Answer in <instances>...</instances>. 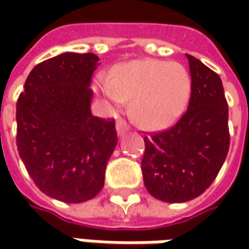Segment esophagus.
Instances as JSON below:
<instances>
[{"instance_id": "obj_1", "label": "esophagus", "mask_w": 249, "mask_h": 249, "mask_svg": "<svg viewBox=\"0 0 249 249\" xmlns=\"http://www.w3.org/2000/svg\"><path fill=\"white\" fill-rule=\"evenodd\" d=\"M127 130H129V126H127V123H126L124 120L120 119L116 122V131H118V136H123Z\"/></svg>"}]
</instances>
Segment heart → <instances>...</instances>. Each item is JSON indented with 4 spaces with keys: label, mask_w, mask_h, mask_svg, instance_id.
Returning a JSON list of instances; mask_svg holds the SVG:
<instances>
[{
    "label": "heart",
    "mask_w": 249,
    "mask_h": 249,
    "mask_svg": "<svg viewBox=\"0 0 249 249\" xmlns=\"http://www.w3.org/2000/svg\"><path fill=\"white\" fill-rule=\"evenodd\" d=\"M94 89L113 109L133 100L131 116L136 123L144 129L162 130L184 113L191 79L180 63L137 59L119 65L113 77L98 74Z\"/></svg>",
    "instance_id": "1"
}]
</instances>
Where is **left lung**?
Returning a JSON list of instances; mask_svg holds the SVG:
<instances>
[{
    "label": "left lung",
    "instance_id": "1",
    "mask_svg": "<svg viewBox=\"0 0 249 249\" xmlns=\"http://www.w3.org/2000/svg\"><path fill=\"white\" fill-rule=\"evenodd\" d=\"M191 97L170 129L144 137V186L154 198L186 202L201 196L223 166L229 145V107L219 74L187 55Z\"/></svg>",
    "mask_w": 249,
    "mask_h": 249
}]
</instances>
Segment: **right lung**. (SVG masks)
Instances as JSON below:
<instances>
[{
  "instance_id": "right-lung-1",
  "label": "right lung",
  "mask_w": 249,
  "mask_h": 249,
  "mask_svg": "<svg viewBox=\"0 0 249 249\" xmlns=\"http://www.w3.org/2000/svg\"><path fill=\"white\" fill-rule=\"evenodd\" d=\"M95 53H65L34 66L16 104V145L44 194L68 204L97 196L118 144L115 120L91 113Z\"/></svg>"
}]
</instances>
